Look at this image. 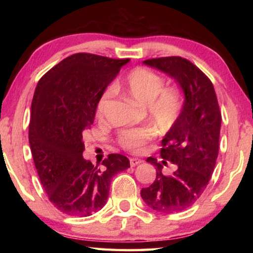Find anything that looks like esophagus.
Wrapping results in <instances>:
<instances>
[{
  "mask_svg": "<svg viewBox=\"0 0 253 253\" xmlns=\"http://www.w3.org/2000/svg\"><path fill=\"white\" fill-rule=\"evenodd\" d=\"M143 161L142 160H138V158H130V166L131 168H134V166L138 165V164H142Z\"/></svg>",
  "mask_w": 253,
  "mask_h": 253,
  "instance_id": "1",
  "label": "esophagus"
}]
</instances>
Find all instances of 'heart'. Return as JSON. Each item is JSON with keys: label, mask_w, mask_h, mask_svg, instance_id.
I'll return each instance as SVG.
<instances>
[{"label": "heart", "mask_w": 253, "mask_h": 253, "mask_svg": "<svg viewBox=\"0 0 253 253\" xmlns=\"http://www.w3.org/2000/svg\"><path fill=\"white\" fill-rule=\"evenodd\" d=\"M132 99L146 106L148 117L161 132L172 128L181 116L184 107V95L177 87H164V79L145 67H137L126 76L121 84ZM114 87H107L98 99L96 115L102 118L114 95ZM155 136L151 128H129L118 134V143L130 152H140Z\"/></svg>", "instance_id": "obj_1"}]
</instances>
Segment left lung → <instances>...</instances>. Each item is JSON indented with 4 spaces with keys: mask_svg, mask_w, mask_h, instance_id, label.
Returning <instances> with one entry per match:
<instances>
[{
    "mask_svg": "<svg viewBox=\"0 0 253 253\" xmlns=\"http://www.w3.org/2000/svg\"><path fill=\"white\" fill-rule=\"evenodd\" d=\"M174 78L184 92V107L176 124L162 140L161 156L178 166L172 175L161 173L156 158V178L140 195L149 208L162 213L181 212L193 205L205 190L219 154L221 111L214 87L207 76L188 60L164 57L145 60Z\"/></svg>",
    "mask_w": 253,
    "mask_h": 253,
    "instance_id": "obj_1",
    "label": "left lung"
}]
</instances>
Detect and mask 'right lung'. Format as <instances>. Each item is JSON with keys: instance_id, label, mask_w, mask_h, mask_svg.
Here are the masks:
<instances>
[{"instance_id": "add662e5", "label": "right lung", "mask_w": 253, "mask_h": 253, "mask_svg": "<svg viewBox=\"0 0 253 253\" xmlns=\"http://www.w3.org/2000/svg\"><path fill=\"white\" fill-rule=\"evenodd\" d=\"M127 62L129 59L75 53L38 83L29 143L42 186L62 213L89 216L99 211L111 179L130 166L121 154H109L101 168L83 156V134L92 125L98 99Z\"/></svg>"}]
</instances>
